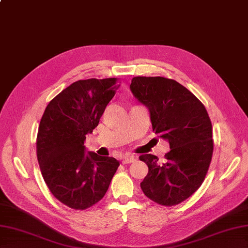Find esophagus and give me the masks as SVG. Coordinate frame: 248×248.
<instances>
[{"mask_svg":"<svg viewBox=\"0 0 248 248\" xmlns=\"http://www.w3.org/2000/svg\"><path fill=\"white\" fill-rule=\"evenodd\" d=\"M136 160H137V158H136L135 155H125V156H124L123 160H122V163H123V164H129V163L135 162Z\"/></svg>","mask_w":248,"mask_h":248,"instance_id":"1","label":"esophagus"}]
</instances>
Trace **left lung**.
<instances>
[{
    "label": "left lung",
    "mask_w": 248,
    "mask_h": 248,
    "mask_svg": "<svg viewBox=\"0 0 248 248\" xmlns=\"http://www.w3.org/2000/svg\"><path fill=\"white\" fill-rule=\"evenodd\" d=\"M130 90L148 108L155 134L167 140L170 147L161 165L158 156L140 155L148 166L141 188L155 203L177 205L201 186L213 156V126L206 108L171 78L135 77Z\"/></svg>",
    "instance_id": "left-lung-1"
}]
</instances>
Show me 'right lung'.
<instances>
[{"label":"right lung","instance_id":"right-lung-1","mask_svg":"<svg viewBox=\"0 0 248 248\" xmlns=\"http://www.w3.org/2000/svg\"><path fill=\"white\" fill-rule=\"evenodd\" d=\"M120 84L117 78L72 83L49 102L39 125L37 156L51 194L72 209L84 210L106 194L120 163L84 146Z\"/></svg>","mask_w":248,"mask_h":248}]
</instances>
